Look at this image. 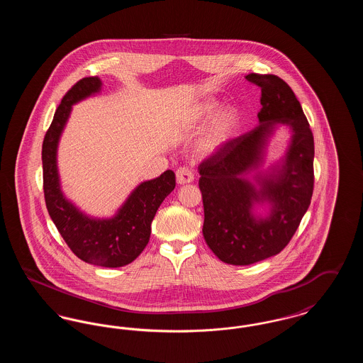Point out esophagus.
<instances>
[{
    "instance_id": "1",
    "label": "esophagus",
    "mask_w": 363,
    "mask_h": 363,
    "mask_svg": "<svg viewBox=\"0 0 363 363\" xmlns=\"http://www.w3.org/2000/svg\"><path fill=\"white\" fill-rule=\"evenodd\" d=\"M177 182L179 184V185H184V184H189L193 181V172L190 170L189 167H179L178 170H177Z\"/></svg>"
}]
</instances>
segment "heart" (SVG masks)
Returning <instances> with one entry per match:
<instances>
[{"instance_id":"b5f03b06","label":"heart","mask_w":363,"mask_h":363,"mask_svg":"<svg viewBox=\"0 0 363 363\" xmlns=\"http://www.w3.org/2000/svg\"><path fill=\"white\" fill-rule=\"evenodd\" d=\"M219 104L215 101H207L197 107L193 117L190 118V128L196 129L204 125L216 113ZM238 126V114L234 108H225L220 111L211 123L207 135L201 143V150L207 154L219 151L225 143L231 138L234 130Z\"/></svg>"}]
</instances>
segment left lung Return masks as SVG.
<instances>
[{"instance_id":"1","label":"left lung","mask_w":363,"mask_h":363,"mask_svg":"<svg viewBox=\"0 0 363 363\" xmlns=\"http://www.w3.org/2000/svg\"><path fill=\"white\" fill-rule=\"evenodd\" d=\"M246 80L261 88L259 126L228 140L199 166L204 240L219 259L233 265L280 253L311 206L314 186L313 133L291 86L275 74L250 73ZM277 123L292 126V145L277 178L263 180V189L256 192L242 174L258 164L266 136ZM259 199L274 206L267 220L251 215L252 203Z\"/></svg>"}]
</instances>
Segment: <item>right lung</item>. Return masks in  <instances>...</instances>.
I'll return each instance as SVG.
<instances>
[{
	"instance_id": "right-lung-1",
	"label": "right lung",
	"mask_w": 363,
	"mask_h": 363,
	"mask_svg": "<svg viewBox=\"0 0 363 363\" xmlns=\"http://www.w3.org/2000/svg\"><path fill=\"white\" fill-rule=\"evenodd\" d=\"M101 86L96 76L84 77L72 86L57 107L42 145L43 191L49 215L70 250L89 264L117 268L138 259L148 245L156 211L175 188V174L167 170L155 179L140 184L120 212L107 220L89 219L65 200L55 164L60 135L72 104L98 92Z\"/></svg>"
}]
</instances>
